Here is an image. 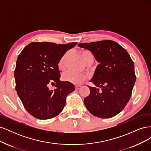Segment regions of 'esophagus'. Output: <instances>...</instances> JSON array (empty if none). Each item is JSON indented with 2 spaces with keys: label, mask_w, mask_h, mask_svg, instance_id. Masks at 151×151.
<instances>
[{
  "label": "esophagus",
  "mask_w": 151,
  "mask_h": 151,
  "mask_svg": "<svg viewBox=\"0 0 151 151\" xmlns=\"http://www.w3.org/2000/svg\"><path fill=\"white\" fill-rule=\"evenodd\" d=\"M81 88V86H75V88H76V89H77V90Z\"/></svg>",
  "instance_id": "obj_1"
}]
</instances>
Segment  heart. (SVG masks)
<instances>
[{
  "label": "heart",
  "instance_id": "obj_1",
  "mask_svg": "<svg viewBox=\"0 0 151 151\" xmlns=\"http://www.w3.org/2000/svg\"><path fill=\"white\" fill-rule=\"evenodd\" d=\"M81 57L83 59V60L87 63L89 62H93L94 60V56L93 53L91 52L88 51L87 50H83L81 52ZM68 55V53H65L60 58V60L58 62V67L60 69H63L65 67V60ZM62 79L65 81L68 82V83L79 85L83 83L86 80L87 77L85 75L77 74L72 71H67L65 72L62 75Z\"/></svg>",
  "mask_w": 151,
  "mask_h": 151
}]
</instances>
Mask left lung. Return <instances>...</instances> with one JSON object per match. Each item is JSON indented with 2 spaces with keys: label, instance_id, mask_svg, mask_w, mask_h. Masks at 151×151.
I'll return each mask as SVG.
<instances>
[{
  "label": "left lung",
  "instance_id": "obj_1",
  "mask_svg": "<svg viewBox=\"0 0 151 151\" xmlns=\"http://www.w3.org/2000/svg\"><path fill=\"white\" fill-rule=\"evenodd\" d=\"M78 46L88 50L99 62L90 81L98 88L88 86L90 94L84 99L86 108L99 118L116 115L129 102L135 83L133 60L125 48L112 40Z\"/></svg>",
  "mask_w": 151,
  "mask_h": 151
}]
</instances>
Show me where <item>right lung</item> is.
<instances>
[{"instance_id": "add662e5", "label": "right lung", "mask_w": 151, "mask_h": 151, "mask_svg": "<svg viewBox=\"0 0 151 151\" xmlns=\"http://www.w3.org/2000/svg\"><path fill=\"white\" fill-rule=\"evenodd\" d=\"M77 43L32 42L19 55L14 70L16 90L33 116L50 119L64 108L67 96L75 89L68 82L60 81L58 64L60 58ZM50 84L55 86L53 90L48 89Z\"/></svg>"}]
</instances>
